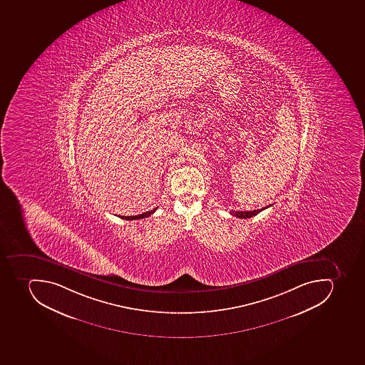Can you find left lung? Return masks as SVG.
Wrapping results in <instances>:
<instances>
[{"label": "left lung", "instance_id": "1", "mask_svg": "<svg viewBox=\"0 0 365 365\" xmlns=\"http://www.w3.org/2000/svg\"><path fill=\"white\" fill-rule=\"evenodd\" d=\"M268 207L269 206H267V207L261 208V210H246V212H236V210H231L230 214L236 216V217H240V219H248V217H253V216L257 215L259 212H262V210H264Z\"/></svg>", "mask_w": 365, "mask_h": 365}]
</instances>
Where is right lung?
<instances>
[{
  "mask_svg": "<svg viewBox=\"0 0 365 365\" xmlns=\"http://www.w3.org/2000/svg\"><path fill=\"white\" fill-rule=\"evenodd\" d=\"M155 210H157V208H153V210H149V212H145V213H143V214H140V215H136V216H135V215L134 216H119V217H121V219H125V220L144 219V217H149V216L151 215V214L155 213Z\"/></svg>",
  "mask_w": 365,
  "mask_h": 365,
  "instance_id": "add662e5",
  "label": "right lung"
}]
</instances>
